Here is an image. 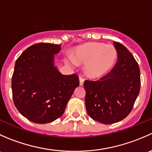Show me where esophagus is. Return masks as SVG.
<instances>
[{
  "mask_svg": "<svg viewBox=\"0 0 152 152\" xmlns=\"http://www.w3.org/2000/svg\"><path fill=\"white\" fill-rule=\"evenodd\" d=\"M84 78L82 76H79V85H84Z\"/></svg>",
  "mask_w": 152,
  "mask_h": 152,
  "instance_id": "1",
  "label": "esophagus"
}]
</instances>
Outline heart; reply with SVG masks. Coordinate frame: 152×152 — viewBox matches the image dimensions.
Instances as JSON below:
<instances>
[{
    "label": "heart",
    "instance_id": "heart-1",
    "mask_svg": "<svg viewBox=\"0 0 152 152\" xmlns=\"http://www.w3.org/2000/svg\"><path fill=\"white\" fill-rule=\"evenodd\" d=\"M75 54L78 62L86 64V73L92 78H98L107 73L113 66L117 58V50L112 45L93 42L79 47ZM69 60L73 65L76 64L73 58Z\"/></svg>",
    "mask_w": 152,
    "mask_h": 152
}]
</instances>
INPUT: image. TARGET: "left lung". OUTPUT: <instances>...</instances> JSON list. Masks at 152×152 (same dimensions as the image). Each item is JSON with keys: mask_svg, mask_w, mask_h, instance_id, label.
I'll use <instances>...</instances> for the list:
<instances>
[{"mask_svg": "<svg viewBox=\"0 0 152 152\" xmlns=\"http://www.w3.org/2000/svg\"><path fill=\"white\" fill-rule=\"evenodd\" d=\"M118 61L99 80H85V106L91 118L111 124L125 118L133 108L140 89V67L122 44L114 42Z\"/></svg>", "mask_w": 152, "mask_h": 152, "instance_id": "1", "label": "left lung"}]
</instances>
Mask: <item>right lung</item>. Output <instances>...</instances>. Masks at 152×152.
<instances>
[{
	"mask_svg": "<svg viewBox=\"0 0 152 152\" xmlns=\"http://www.w3.org/2000/svg\"><path fill=\"white\" fill-rule=\"evenodd\" d=\"M61 45L39 42L18 58L12 78L13 102L21 115L36 124L59 118L75 88L78 75H63L53 65Z\"/></svg>",
	"mask_w": 152,
	"mask_h": 152,
	"instance_id": "add662e5",
	"label": "right lung"
}]
</instances>
